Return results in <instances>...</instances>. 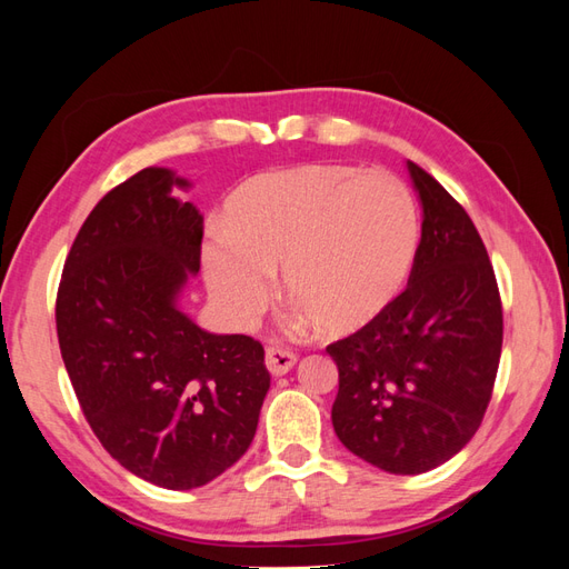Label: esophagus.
Here are the masks:
<instances>
[{
	"label": "esophagus",
	"mask_w": 569,
	"mask_h": 569,
	"mask_svg": "<svg viewBox=\"0 0 569 569\" xmlns=\"http://www.w3.org/2000/svg\"><path fill=\"white\" fill-rule=\"evenodd\" d=\"M295 363H297V356L291 351L280 349V347H268L266 349V368L272 375H287L291 368H295Z\"/></svg>",
	"instance_id": "esophagus-1"
}]
</instances>
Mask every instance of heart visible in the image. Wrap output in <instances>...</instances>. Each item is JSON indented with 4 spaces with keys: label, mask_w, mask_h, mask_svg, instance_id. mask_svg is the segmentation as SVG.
Wrapping results in <instances>:
<instances>
[{
    "label": "heart",
    "mask_w": 569,
    "mask_h": 569,
    "mask_svg": "<svg viewBox=\"0 0 569 569\" xmlns=\"http://www.w3.org/2000/svg\"><path fill=\"white\" fill-rule=\"evenodd\" d=\"M408 187L382 168L303 163L261 173L230 197L222 234L203 244V272L234 322H251L280 270L282 297L322 335L380 316L418 247Z\"/></svg>",
    "instance_id": "heart-1"
}]
</instances>
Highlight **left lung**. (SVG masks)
Wrapping results in <instances>:
<instances>
[{
	"mask_svg": "<svg viewBox=\"0 0 569 569\" xmlns=\"http://www.w3.org/2000/svg\"><path fill=\"white\" fill-rule=\"evenodd\" d=\"M408 170L425 213L408 287L327 347L339 368V441L391 475L435 470L475 437L503 343L501 295L475 222L427 170Z\"/></svg>",
	"mask_w": 569,
	"mask_h": 569,
	"instance_id": "8db88e82",
	"label": "left lung"
}]
</instances>
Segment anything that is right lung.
Instances as JSON below:
<instances>
[{"instance_id":"right-lung-1","label":"right lung","mask_w":569,"mask_h":569,"mask_svg":"<svg viewBox=\"0 0 569 569\" xmlns=\"http://www.w3.org/2000/svg\"><path fill=\"white\" fill-rule=\"evenodd\" d=\"M144 168L101 197L66 256L57 335L84 420L126 470L184 491L242 458L270 389L261 341L178 311L203 218Z\"/></svg>"}]
</instances>
